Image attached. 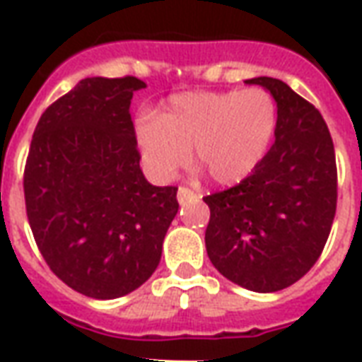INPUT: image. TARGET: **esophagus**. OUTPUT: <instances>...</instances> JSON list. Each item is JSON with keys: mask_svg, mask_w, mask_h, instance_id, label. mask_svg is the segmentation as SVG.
Segmentation results:
<instances>
[{"mask_svg": "<svg viewBox=\"0 0 362 362\" xmlns=\"http://www.w3.org/2000/svg\"><path fill=\"white\" fill-rule=\"evenodd\" d=\"M194 197H197V194H194L189 188H184V186L178 188V204H188Z\"/></svg>", "mask_w": 362, "mask_h": 362, "instance_id": "obj_1", "label": "esophagus"}]
</instances>
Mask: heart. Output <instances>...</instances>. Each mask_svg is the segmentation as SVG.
<instances>
[{"label": "heart", "mask_w": 362, "mask_h": 362, "mask_svg": "<svg viewBox=\"0 0 362 362\" xmlns=\"http://www.w3.org/2000/svg\"><path fill=\"white\" fill-rule=\"evenodd\" d=\"M277 127V108L264 89L192 90L170 96L157 116L135 122V139L149 173L170 180L188 160L215 184L248 178L266 157Z\"/></svg>", "instance_id": "obj_1"}]
</instances>
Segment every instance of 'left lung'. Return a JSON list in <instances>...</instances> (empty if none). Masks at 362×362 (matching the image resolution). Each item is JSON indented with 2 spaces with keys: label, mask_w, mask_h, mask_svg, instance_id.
<instances>
[{
  "label": "left lung",
  "mask_w": 362,
  "mask_h": 362,
  "mask_svg": "<svg viewBox=\"0 0 362 362\" xmlns=\"http://www.w3.org/2000/svg\"><path fill=\"white\" fill-rule=\"evenodd\" d=\"M277 104L275 143L235 188L204 197L205 248L228 281L275 293L308 273L326 246L337 204L332 135L314 106L287 83L254 77Z\"/></svg>",
  "instance_id": "8db88e82"
}]
</instances>
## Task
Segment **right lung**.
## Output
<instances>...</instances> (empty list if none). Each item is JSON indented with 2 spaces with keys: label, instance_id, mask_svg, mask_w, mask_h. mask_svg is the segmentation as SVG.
Listing matches in <instances>:
<instances>
[{
  "label": "right lung",
  "instance_id": "1",
  "mask_svg": "<svg viewBox=\"0 0 362 362\" xmlns=\"http://www.w3.org/2000/svg\"><path fill=\"white\" fill-rule=\"evenodd\" d=\"M137 77H89L46 108L25 166L28 225L46 264L90 298H118L157 269L178 213L143 176L129 104Z\"/></svg>",
  "mask_w": 362,
  "mask_h": 362
}]
</instances>
